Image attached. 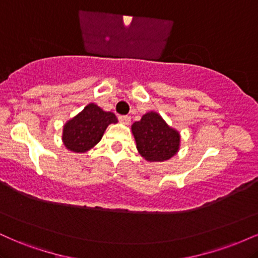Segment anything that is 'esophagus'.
<instances>
[{"label":"esophagus","mask_w":258,"mask_h":258,"mask_svg":"<svg viewBox=\"0 0 258 258\" xmlns=\"http://www.w3.org/2000/svg\"><path fill=\"white\" fill-rule=\"evenodd\" d=\"M119 121L121 123H123V125H128V123L131 122V117L127 116V115H120Z\"/></svg>","instance_id":"34e87169"}]
</instances>
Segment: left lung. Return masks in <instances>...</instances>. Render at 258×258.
<instances>
[{
  "mask_svg": "<svg viewBox=\"0 0 258 258\" xmlns=\"http://www.w3.org/2000/svg\"><path fill=\"white\" fill-rule=\"evenodd\" d=\"M132 133L139 154L147 161L162 162L179 149L180 136L155 111H149L132 125Z\"/></svg>",
  "mask_w": 258,
  "mask_h": 258,
  "instance_id": "left-lung-1",
  "label": "left lung"
}]
</instances>
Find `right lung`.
Masks as SVG:
<instances>
[{
	"label": "right lung",
	"instance_id": "add662e5",
	"mask_svg": "<svg viewBox=\"0 0 258 258\" xmlns=\"http://www.w3.org/2000/svg\"><path fill=\"white\" fill-rule=\"evenodd\" d=\"M115 114L104 111L94 103L85 106L81 112L63 127V143L74 153H86L102 139L110 123H116Z\"/></svg>",
	"mask_w": 258,
	"mask_h": 258
}]
</instances>
